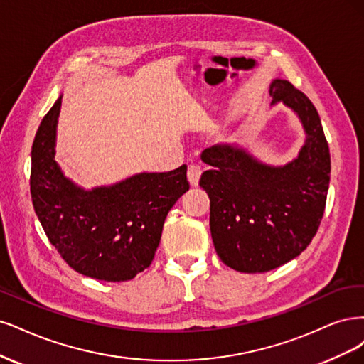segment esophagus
Segmentation results:
<instances>
[{
	"mask_svg": "<svg viewBox=\"0 0 364 364\" xmlns=\"http://www.w3.org/2000/svg\"><path fill=\"white\" fill-rule=\"evenodd\" d=\"M201 173H203L201 166L196 165V163H192V165L189 166V169H187V180H189L191 186H193V187L198 186Z\"/></svg>",
	"mask_w": 364,
	"mask_h": 364,
	"instance_id": "34e87169",
	"label": "esophagus"
}]
</instances>
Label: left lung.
<instances>
[{"label": "left lung", "instance_id": "1", "mask_svg": "<svg viewBox=\"0 0 364 364\" xmlns=\"http://www.w3.org/2000/svg\"><path fill=\"white\" fill-rule=\"evenodd\" d=\"M269 93L299 118L306 142L298 157L272 166L237 144L203 151L212 166L199 186L210 198V231L219 259L234 271L267 272L298 257L318 232L330 186V148L318 110L287 80Z\"/></svg>", "mask_w": 364, "mask_h": 364}]
</instances>
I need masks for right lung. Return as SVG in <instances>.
Listing matches in <instances>:
<instances>
[{"label": "right lung", "instance_id": "add662e5", "mask_svg": "<svg viewBox=\"0 0 364 364\" xmlns=\"http://www.w3.org/2000/svg\"><path fill=\"white\" fill-rule=\"evenodd\" d=\"M62 97L42 119L31 148L30 192L42 228L81 275L127 281L151 264L172 205L189 191L183 165L142 172L112 186L83 189L55 161Z\"/></svg>", "mask_w": 364, "mask_h": 364}]
</instances>
